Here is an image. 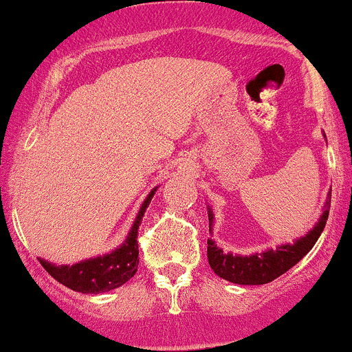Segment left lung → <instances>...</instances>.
Returning a JSON list of instances; mask_svg holds the SVG:
<instances>
[{"mask_svg": "<svg viewBox=\"0 0 352 352\" xmlns=\"http://www.w3.org/2000/svg\"><path fill=\"white\" fill-rule=\"evenodd\" d=\"M330 197L329 193L325 201V208L316 222L315 228L302 238L296 239L293 245H280L276 250H267V252L255 253L250 256L232 255V253H224L212 239H207V256L208 263H210L212 270L217 274L222 279L229 280L234 284H243V286H260V284L272 283L274 279L286 274L287 270L293 269L296 263L313 248L316 241H318L320 234H322L323 228L329 219V208H330ZM212 215L210 208H208V226L212 231Z\"/></svg>", "mask_w": 352, "mask_h": 352, "instance_id": "obj_1", "label": "left lung"}]
</instances>
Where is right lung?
Masks as SVG:
<instances>
[{
    "mask_svg": "<svg viewBox=\"0 0 352 352\" xmlns=\"http://www.w3.org/2000/svg\"><path fill=\"white\" fill-rule=\"evenodd\" d=\"M155 190L148 193L145 201L142 204V208L138 210L137 219L131 226L128 238L120 248L107 255L97 256V258L83 260V262L75 263V265H54V263L41 260V265L50 272L51 277L61 283L63 286L83 294H99L104 291L116 289L123 286L126 280H130L135 276L138 269V226L142 224L145 210L154 197Z\"/></svg>",
    "mask_w": 352,
    "mask_h": 352,
    "instance_id": "1",
    "label": "right lung"
}]
</instances>
